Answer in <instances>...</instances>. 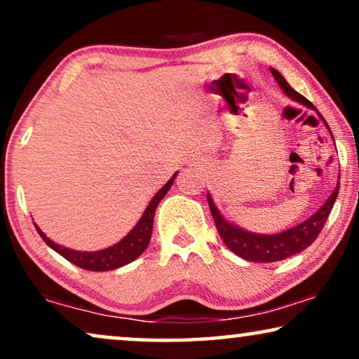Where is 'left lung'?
I'll return each mask as SVG.
<instances>
[{"mask_svg":"<svg viewBox=\"0 0 359 359\" xmlns=\"http://www.w3.org/2000/svg\"><path fill=\"white\" fill-rule=\"evenodd\" d=\"M269 70H271L278 85L281 86V90L286 93L291 100L309 107V109L317 111V107L313 106L311 101L306 100L301 93H297L294 88L289 86V83L284 80L281 73L274 70V68H269ZM318 117H320L323 124L327 126V129L330 130V127H328L322 114H318ZM338 191H340V183H337L335 189L332 191V194L328 196V199L323 203V205H320V209H318L317 212H313L307 220H304V222L296 225V227L283 230V232L273 235L248 232V230L229 222V220L220 214V210L217 209V205H215L210 193H208V203L210 214H212L214 217L215 227L219 230L220 238L224 240V243L227 245L230 252L238 255L240 258L248 259V262L273 263L279 262V259H286L296 253H301L302 250H306L309 245L313 243V240H316L318 237V233L322 232L323 225H325L328 215L332 212L333 204H335V201L338 198Z\"/></svg>","mask_w":359,"mask_h":359,"instance_id":"8db88e82","label":"left lung"}]
</instances>
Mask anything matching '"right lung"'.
Segmentation results:
<instances>
[{
    "mask_svg": "<svg viewBox=\"0 0 359 359\" xmlns=\"http://www.w3.org/2000/svg\"><path fill=\"white\" fill-rule=\"evenodd\" d=\"M176 175H178V171H176V173L168 180V183L151 198L149 205H147L145 212L142 214L140 220L135 224V227L132 229L121 242H117L116 245L107 247L104 250H97V252H76V250L62 247V245L52 242L36 224L34 225H36L37 232L42 237L43 242H46L52 250H55L58 255H62L63 258H67L70 263L76 264V266H80L83 269H90V271H111V269L121 268L124 266V264L134 262V259L139 258L140 255L145 252L147 247H149L151 230H154L155 210L158 208L160 201L165 198L166 193H168Z\"/></svg>",
    "mask_w": 359,
    "mask_h": 359,
    "instance_id": "obj_1",
    "label": "right lung"
}]
</instances>
